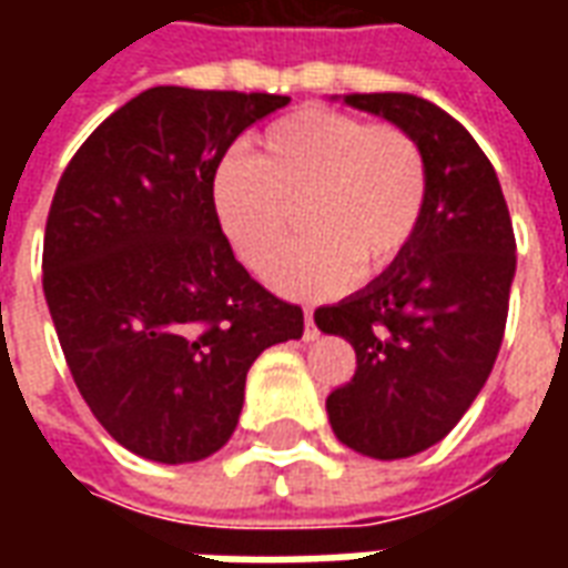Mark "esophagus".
I'll list each match as a JSON object with an SVG mask.
<instances>
[{
    "instance_id": "obj_1",
    "label": "esophagus",
    "mask_w": 568,
    "mask_h": 568,
    "mask_svg": "<svg viewBox=\"0 0 568 568\" xmlns=\"http://www.w3.org/2000/svg\"><path fill=\"white\" fill-rule=\"evenodd\" d=\"M304 337L307 341H313L316 337V322H313V310H304Z\"/></svg>"
}]
</instances>
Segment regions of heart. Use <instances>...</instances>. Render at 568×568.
<instances>
[{"mask_svg":"<svg viewBox=\"0 0 568 568\" xmlns=\"http://www.w3.org/2000/svg\"><path fill=\"white\" fill-rule=\"evenodd\" d=\"M212 206L236 255L267 273L302 210L307 244L276 265L273 285L295 297L371 283L417 243L428 206V163L398 124L310 105L258 133L212 179Z\"/></svg>","mask_w":568,"mask_h":568,"instance_id":"obj_1","label":"heart"}]
</instances>
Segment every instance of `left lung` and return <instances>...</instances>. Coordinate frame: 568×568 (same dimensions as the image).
<instances>
[{
	"instance_id": "8db88e82",
	"label": "left lung",
	"mask_w": 568,
	"mask_h": 568,
	"mask_svg": "<svg viewBox=\"0 0 568 568\" xmlns=\"http://www.w3.org/2000/svg\"><path fill=\"white\" fill-rule=\"evenodd\" d=\"M344 103L405 128L428 163L426 219L405 261L313 316L356 349V374L325 398L337 440L405 459L447 438L484 389L517 243L496 170L456 118L414 93H346Z\"/></svg>"
}]
</instances>
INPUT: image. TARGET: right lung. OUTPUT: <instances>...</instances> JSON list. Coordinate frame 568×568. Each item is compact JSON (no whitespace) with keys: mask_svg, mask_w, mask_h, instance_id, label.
I'll return each instance as SVG.
<instances>
[{"mask_svg":"<svg viewBox=\"0 0 568 568\" xmlns=\"http://www.w3.org/2000/svg\"><path fill=\"white\" fill-rule=\"evenodd\" d=\"M288 97L149 88L105 118L60 175L42 285L93 417L142 459L222 450L252 362L304 334L297 304L234 258L212 179L234 140Z\"/></svg>","mask_w":568,"mask_h":568,"instance_id":"add662e5","label":"right lung"}]
</instances>
